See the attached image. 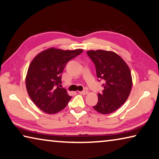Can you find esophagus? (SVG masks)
Segmentation results:
<instances>
[{
	"instance_id": "34e87169",
	"label": "esophagus",
	"mask_w": 159,
	"mask_h": 159,
	"mask_svg": "<svg viewBox=\"0 0 159 159\" xmlns=\"http://www.w3.org/2000/svg\"><path fill=\"white\" fill-rule=\"evenodd\" d=\"M79 93H80V94H81V95H87V94H88V91H87V90H83V91H80V92H79Z\"/></svg>"
}]
</instances>
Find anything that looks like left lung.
Returning <instances> with one entry per match:
<instances>
[{
  "label": "left lung",
  "instance_id": "1",
  "mask_svg": "<svg viewBox=\"0 0 159 159\" xmlns=\"http://www.w3.org/2000/svg\"><path fill=\"white\" fill-rule=\"evenodd\" d=\"M88 55L95 65L98 79L104 80V90L98 93V104L93 109L109 114L120 108L127 100L133 85L130 68L114 52L103 50H89Z\"/></svg>",
  "mask_w": 159,
  "mask_h": 159
}]
</instances>
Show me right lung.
Instances as JSON below:
<instances>
[{"instance_id":"obj_1","label":"right lung","mask_w":159,"mask_h":159,"mask_svg":"<svg viewBox=\"0 0 159 159\" xmlns=\"http://www.w3.org/2000/svg\"><path fill=\"white\" fill-rule=\"evenodd\" d=\"M83 51L50 48L31 61L26 76V88L31 100L41 111L53 114L66 107L71 97L59 87L61 75L66 63Z\"/></svg>"}]
</instances>
